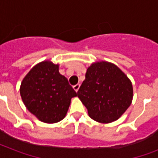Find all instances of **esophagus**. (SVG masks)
<instances>
[{
  "label": "esophagus",
  "mask_w": 158,
  "mask_h": 158,
  "mask_svg": "<svg viewBox=\"0 0 158 158\" xmlns=\"http://www.w3.org/2000/svg\"><path fill=\"white\" fill-rule=\"evenodd\" d=\"M79 87H80V84H75V85H74L73 88H74V89L75 90V91L78 92V90H79Z\"/></svg>",
  "instance_id": "esophagus-1"
}]
</instances>
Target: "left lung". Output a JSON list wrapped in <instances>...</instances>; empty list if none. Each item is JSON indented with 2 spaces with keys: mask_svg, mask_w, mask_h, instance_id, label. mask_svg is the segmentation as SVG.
Listing matches in <instances>:
<instances>
[{
  "mask_svg": "<svg viewBox=\"0 0 158 158\" xmlns=\"http://www.w3.org/2000/svg\"><path fill=\"white\" fill-rule=\"evenodd\" d=\"M77 96L93 120L107 124L118 120L130 106L132 83L115 64L94 62L87 69Z\"/></svg>",
  "mask_w": 158,
  "mask_h": 158,
  "instance_id": "left-lung-1",
  "label": "left lung"
}]
</instances>
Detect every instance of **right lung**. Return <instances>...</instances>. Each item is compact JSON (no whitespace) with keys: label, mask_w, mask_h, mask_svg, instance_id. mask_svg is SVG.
<instances>
[{"label":"right lung","mask_w":158,"mask_h":158,"mask_svg":"<svg viewBox=\"0 0 158 158\" xmlns=\"http://www.w3.org/2000/svg\"><path fill=\"white\" fill-rule=\"evenodd\" d=\"M20 96L26 108L42 122L53 124L66 115L71 98L77 96L68 79L51 60L38 63L21 82Z\"/></svg>","instance_id":"add662e5"}]
</instances>
